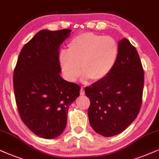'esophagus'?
<instances>
[{"mask_svg": "<svg viewBox=\"0 0 159 159\" xmlns=\"http://www.w3.org/2000/svg\"><path fill=\"white\" fill-rule=\"evenodd\" d=\"M80 94H81V95H84V94H85V92H84V89L83 87H81V91H80Z\"/></svg>", "mask_w": 159, "mask_h": 159, "instance_id": "1", "label": "esophagus"}]
</instances>
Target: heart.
Wrapping results in <instances>:
<instances>
[{
  "label": "heart",
  "instance_id": "1",
  "mask_svg": "<svg viewBox=\"0 0 159 159\" xmlns=\"http://www.w3.org/2000/svg\"><path fill=\"white\" fill-rule=\"evenodd\" d=\"M119 47L110 36L84 33L70 42L67 51L59 55L61 68L70 81H75L81 73L93 81L103 79L114 67Z\"/></svg>",
  "mask_w": 159,
  "mask_h": 159
}]
</instances>
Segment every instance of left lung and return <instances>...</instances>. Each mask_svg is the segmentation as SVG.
Segmentation results:
<instances>
[{
	"label": "left lung",
	"mask_w": 159,
	"mask_h": 159,
	"mask_svg": "<svg viewBox=\"0 0 159 159\" xmlns=\"http://www.w3.org/2000/svg\"><path fill=\"white\" fill-rule=\"evenodd\" d=\"M114 67L103 79L85 88L90 100V125L109 137L122 133L139 113L144 88V70L136 48L124 38Z\"/></svg>",
	"instance_id": "8db88e82"
}]
</instances>
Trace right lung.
I'll return each mask as SVG.
<instances>
[{
    "label": "right lung",
    "instance_id": "1",
    "mask_svg": "<svg viewBox=\"0 0 159 159\" xmlns=\"http://www.w3.org/2000/svg\"><path fill=\"white\" fill-rule=\"evenodd\" d=\"M70 32L41 30L22 48L14 70L18 112L25 125L41 138L61 135L68 108L80 94V86L59 74V48Z\"/></svg>",
    "mask_w": 159,
    "mask_h": 159
}]
</instances>
